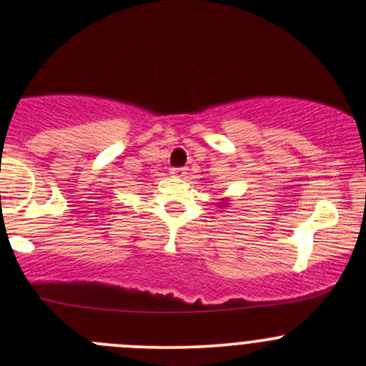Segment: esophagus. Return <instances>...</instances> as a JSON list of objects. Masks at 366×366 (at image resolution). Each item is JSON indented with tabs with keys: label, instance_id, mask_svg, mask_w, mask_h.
<instances>
[{
	"label": "esophagus",
	"instance_id": "obj_1",
	"mask_svg": "<svg viewBox=\"0 0 366 366\" xmlns=\"http://www.w3.org/2000/svg\"><path fill=\"white\" fill-rule=\"evenodd\" d=\"M172 175H174V177H179V179H182V177H186V169H172V172H170Z\"/></svg>",
	"mask_w": 366,
	"mask_h": 366
}]
</instances>
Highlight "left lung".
Instances as JSON below:
<instances>
[{
	"mask_svg": "<svg viewBox=\"0 0 366 366\" xmlns=\"http://www.w3.org/2000/svg\"><path fill=\"white\" fill-rule=\"evenodd\" d=\"M217 207H220L222 212H224V209H225L227 207H230V197H222L220 203H218Z\"/></svg>",
	"mask_w": 366,
	"mask_h": 366,
	"instance_id": "1",
	"label": "left lung"
}]
</instances>
